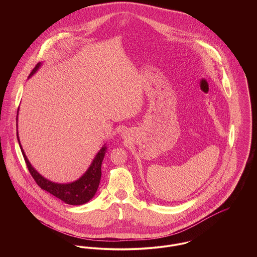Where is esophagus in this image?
Here are the masks:
<instances>
[{"mask_svg": "<svg viewBox=\"0 0 257 257\" xmlns=\"http://www.w3.org/2000/svg\"><path fill=\"white\" fill-rule=\"evenodd\" d=\"M122 135H123V134H122Z\"/></svg>", "mask_w": 257, "mask_h": 257, "instance_id": "obj_1", "label": "esophagus"}]
</instances>
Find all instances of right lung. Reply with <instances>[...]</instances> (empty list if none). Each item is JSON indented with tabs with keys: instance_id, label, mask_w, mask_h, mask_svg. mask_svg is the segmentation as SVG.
<instances>
[{
	"instance_id": "1",
	"label": "right lung",
	"mask_w": 257,
	"mask_h": 257,
	"mask_svg": "<svg viewBox=\"0 0 257 257\" xmlns=\"http://www.w3.org/2000/svg\"><path fill=\"white\" fill-rule=\"evenodd\" d=\"M40 65H41V63H37V66L33 69L32 73L30 74L29 77H31L36 73L37 69L40 67ZM18 112H19V109H18ZM17 119H18V115H17ZM17 137H18L19 145L21 147L22 153L24 155L26 164L29 168V171H30L31 175L33 176V178L35 179V181L41 189L47 191L48 193H50L51 195L60 199L64 203L69 204V205H74V206L83 205V204L89 202L95 196V194L98 190L99 184H100V180H101L102 162H103L105 153L107 151L106 145H104V147H102L100 149V151L97 153V155L93 159V162L91 163L90 167L83 174V176H81L78 180L74 181L72 183L58 184L47 180L46 178L41 176L32 166L28 157L26 156V153H25L23 147L21 146L18 132H17Z\"/></svg>"
}]
</instances>
